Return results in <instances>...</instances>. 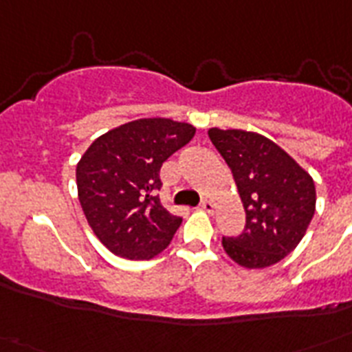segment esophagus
Masks as SVG:
<instances>
[{"instance_id": "obj_1", "label": "esophagus", "mask_w": 352, "mask_h": 352, "mask_svg": "<svg viewBox=\"0 0 352 352\" xmlns=\"http://www.w3.org/2000/svg\"><path fill=\"white\" fill-rule=\"evenodd\" d=\"M201 208H203L204 212H208V214H214L215 206H214V203H212V201H208V199H204L203 203H201Z\"/></svg>"}]
</instances>
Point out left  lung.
<instances>
[{
	"label": "left lung",
	"mask_w": 352,
	"mask_h": 352,
	"mask_svg": "<svg viewBox=\"0 0 352 352\" xmlns=\"http://www.w3.org/2000/svg\"><path fill=\"white\" fill-rule=\"evenodd\" d=\"M208 137L232 170L246 214L245 230L237 237H223V248L246 268L281 261L311 225L316 208L314 181L259 133L212 127Z\"/></svg>",
	"instance_id": "obj_1"
}]
</instances>
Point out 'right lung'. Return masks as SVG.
Returning a JSON list of instances; mask_svg holds the SVG:
<instances>
[{"instance_id": "add662e5", "label": "right lung", "mask_w": 352, "mask_h": 352, "mask_svg": "<svg viewBox=\"0 0 352 352\" xmlns=\"http://www.w3.org/2000/svg\"><path fill=\"white\" fill-rule=\"evenodd\" d=\"M193 135L195 127L186 122L140 118L96 138L80 159V204L115 256L151 259L170 245L182 217L160 204V168Z\"/></svg>"}]
</instances>
